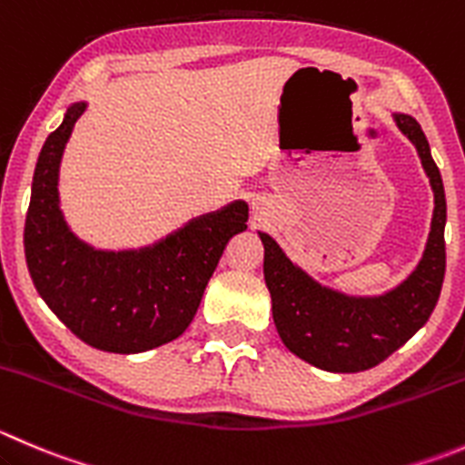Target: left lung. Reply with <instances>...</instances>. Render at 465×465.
I'll list each match as a JSON object with an SVG mask.
<instances>
[{
  "label": "left lung",
  "instance_id": "obj_1",
  "mask_svg": "<svg viewBox=\"0 0 465 465\" xmlns=\"http://www.w3.org/2000/svg\"><path fill=\"white\" fill-rule=\"evenodd\" d=\"M393 118L400 132L416 145L434 191V218L425 252L400 286L375 297L331 291L297 268L268 233H259L279 338L295 357L320 371L361 372L389 359L430 320L443 286L448 213L443 179L420 124L404 113H395Z\"/></svg>",
  "mask_w": 465,
  "mask_h": 465
}]
</instances>
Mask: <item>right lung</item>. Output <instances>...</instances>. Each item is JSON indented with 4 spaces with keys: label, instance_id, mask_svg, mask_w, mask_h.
I'll return each instance as SVG.
<instances>
[{
    "label": "right lung",
    "instance_id": "add662e5",
    "mask_svg": "<svg viewBox=\"0 0 465 465\" xmlns=\"http://www.w3.org/2000/svg\"><path fill=\"white\" fill-rule=\"evenodd\" d=\"M85 111L67 108L35 163L25 223V254L35 291L56 318L90 347L138 354L186 331L232 236L247 229V204L200 215L141 250L106 252L79 241L58 206L63 150Z\"/></svg>",
    "mask_w": 465,
    "mask_h": 465
}]
</instances>
